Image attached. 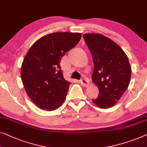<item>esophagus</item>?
Instances as JSON below:
<instances>
[{
	"mask_svg": "<svg viewBox=\"0 0 147 147\" xmlns=\"http://www.w3.org/2000/svg\"><path fill=\"white\" fill-rule=\"evenodd\" d=\"M80 84L85 87H88L89 86V82L85 79H82V80H80Z\"/></svg>",
	"mask_w": 147,
	"mask_h": 147,
	"instance_id": "obj_1",
	"label": "esophagus"
}]
</instances>
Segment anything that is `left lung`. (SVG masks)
Returning <instances> with one entry per match:
<instances>
[{"mask_svg": "<svg viewBox=\"0 0 147 147\" xmlns=\"http://www.w3.org/2000/svg\"><path fill=\"white\" fill-rule=\"evenodd\" d=\"M85 42L92 54V81L99 90L92 101L107 109L115 105L128 88L131 69L128 58L115 42L101 34H85Z\"/></svg>", "mask_w": 147, "mask_h": 147, "instance_id": "obj_1", "label": "left lung"}]
</instances>
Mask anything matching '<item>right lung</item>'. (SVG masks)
Masks as SVG:
<instances>
[{"instance_id": "1", "label": "right lung", "mask_w": 147, "mask_h": 147, "mask_svg": "<svg viewBox=\"0 0 147 147\" xmlns=\"http://www.w3.org/2000/svg\"><path fill=\"white\" fill-rule=\"evenodd\" d=\"M81 37L80 33L49 34L28 51L21 67V79L28 95L40 109L54 111L64 101L71 83L63 78L60 61Z\"/></svg>"}]
</instances>
